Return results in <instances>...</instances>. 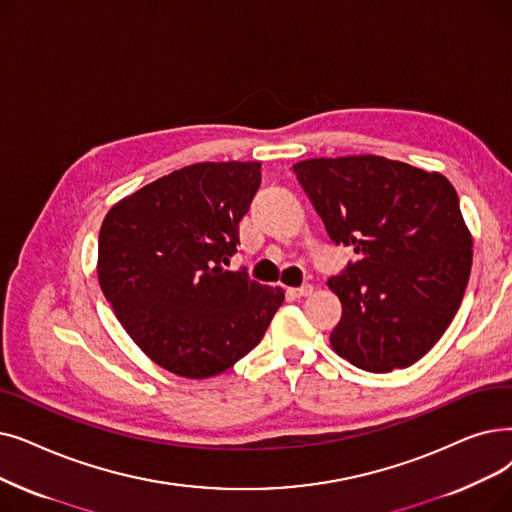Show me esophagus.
<instances>
[{"label": "esophagus", "instance_id": "34e87169", "mask_svg": "<svg viewBox=\"0 0 512 512\" xmlns=\"http://www.w3.org/2000/svg\"><path fill=\"white\" fill-rule=\"evenodd\" d=\"M295 297H307V295H311L314 293V286H311L309 282H305V284H301V286H297V288H293L291 291Z\"/></svg>", "mask_w": 512, "mask_h": 512}]
</instances>
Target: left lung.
I'll return each mask as SVG.
<instances>
[{
	"label": "left lung",
	"mask_w": 512,
	"mask_h": 512,
	"mask_svg": "<svg viewBox=\"0 0 512 512\" xmlns=\"http://www.w3.org/2000/svg\"><path fill=\"white\" fill-rule=\"evenodd\" d=\"M293 171L330 240L358 255L328 280L343 305L332 349L368 372L412 366L454 320L471 276L473 240L454 186L374 154Z\"/></svg>",
	"instance_id": "8db88e82"
}]
</instances>
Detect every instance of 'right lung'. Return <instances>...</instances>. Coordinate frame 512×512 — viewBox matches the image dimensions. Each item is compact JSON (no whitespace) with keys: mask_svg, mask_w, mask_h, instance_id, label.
I'll return each mask as SVG.
<instances>
[{"mask_svg":"<svg viewBox=\"0 0 512 512\" xmlns=\"http://www.w3.org/2000/svg\"><path fill=\"white\" fill-rule=\"evenodd\" d=\"M261 163H196L123 198L102 221L98 280L127 335L152 362L221 374L259 345L280 288L228 272Z\"/></svg>","mask_w":512,"mask_h":512,"instance_id":"obj_1","label":"right lung"}]
</instances>
